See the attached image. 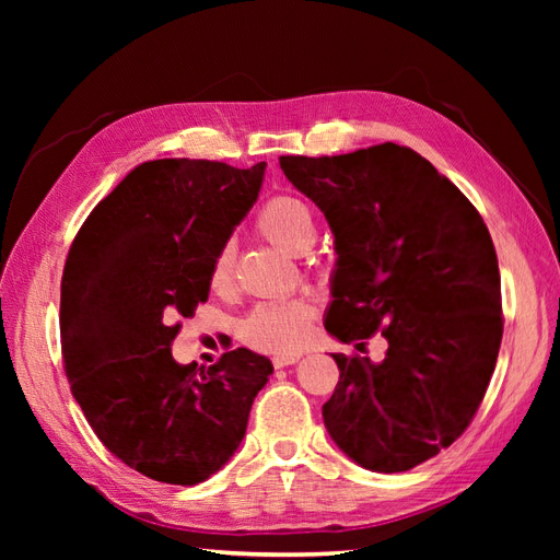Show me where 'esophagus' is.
I'll list each match as a JSON object with an SVG mask.
<instances>
[{
    "instance_id": "34e87169",
    "label": "esophagus",
    "mask_w": 560,
    "mask_h": 560,
    "mask_svg": "<svg viewBox=\"0 0 560 560\" xmlns=\"http://www.w3.org/2000/svg\"><path fill=\"white\" fill-rule=\"evenodd\" d=\"M301 360V352H287V354H276L273 358V366L276 369H282V366H290L294 362Z\"/></svg>"
}]
</instances>
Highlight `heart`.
Masks as SVG:
<instances>
[{
	"label": "heart",
	"instance_id": "b5f03b06",
	"mask_svg": "<svg viewBox=\"0 0 560 560\" xmlns=\"http://www.w3.org/2000/svg\"><path fill=\"white\" fill-rule=\"evenodd\" d=\"M254 229L268 243L292 254L306 249L313 241V217L306 202L294 196H276L254 217ZM233 273V249L222 247L210 268L212 290H226ZM313 311L303 299H280L259 303L245 319L247 343L268 352L296 350L308 331Z\"/></svg>",
	"mask_w": 560,
	"mask_h": 560
}]
</instances>
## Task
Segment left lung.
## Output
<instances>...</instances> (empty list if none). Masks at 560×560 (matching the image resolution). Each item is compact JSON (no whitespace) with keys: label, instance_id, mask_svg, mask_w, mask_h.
<instances>
[{"label":"left lung","instance_id":"1","mask_svg":"<svg viewBox=\"0 0 560 560\" xmlns=\"http://www.w3.org/2000/svg\"><path fill=\"white\" fill-rule=\"evenodd\" d=\"M325 212L338 254L325 327L341 343L381 331L383 362L346 358L322 406L334 444L364 469L430 460L477 413L502 341L500 268L477 208L409 147L280 156Z\"/></svg>","mask_w":560,"mask_h":560}]
</instances>
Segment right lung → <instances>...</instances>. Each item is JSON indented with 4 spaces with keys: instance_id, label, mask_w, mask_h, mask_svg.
<instances>
[{
    "instance_id": "right-lung-1",
    "label": "right lung",
    "mask_w": 560,
    "mask_h": 560,
    "mask_svg": "<svg viewBox=\"0 0 560 560\" xmlns=\"http://www.w3.org/2000/svg\"><path fill=\"white\" fill-rule=\"evenodd\" d=\"M266 163H140L79 229L60 284L65 374L109 453L144 477L196 486L238 451L264 354L177 364L179 317L208 301L210 268L257 202Z\"/></svg>"
}]
</instances>
